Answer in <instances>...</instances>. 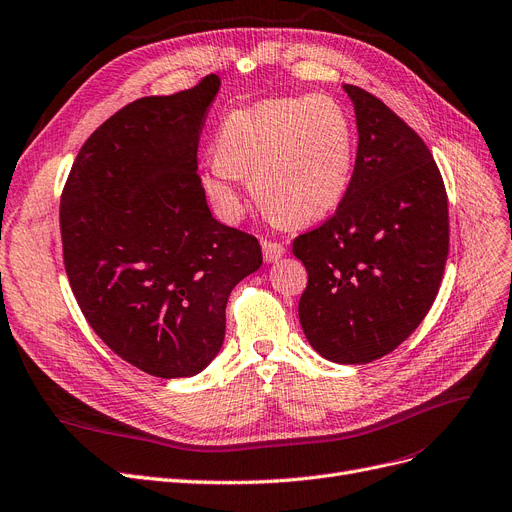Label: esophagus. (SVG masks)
<instances>
[{"mask_svg": "<svg viewBox=\"0 0 512 512\" xmlns=\"http://www.w3.org/2000/svg\"><path fill=\"white\" fill-rule=\"evenodd\" d=\"M261 249H263V257H266V261H278L282 255H285V246H282L280 242L276 240H261Z\"/></svg>", "mask_w": 512, "mask_h": 512, "instance_id": "obj_1", "label": "esophagus"}]
</instances>
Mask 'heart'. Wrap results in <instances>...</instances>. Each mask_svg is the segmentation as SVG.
I'll return each instance as SVG.
<instances>
[{
    "instance_id": "b5f03b06",
    "label": "heart",
    "mask_w": 512,
    "mask_h": 512,
    "mask_svg": "<svg viewBox=\"0 0 512 512\" xmlns=\"http://www.w3.org/2000/svg\"><path fill=\"white\" fill-rule=\"evenodd\" d=\"M215 156L204 187L225 215L238 213L236 185L253 175V194L268 215L308 223L329 215L346 194L354 130L344 105L327 94L270 99L221 122Z\"/></svg>"
}]
</instances>
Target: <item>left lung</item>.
Returning a JSON list of instances; mask_svg holds the SVG:
<instances>
[{
  "label": "left lung",
  "instance_id": "8db88e82",
  "mask_svg": "<svg viewBox=\"0 0 512 512\" xmlns=\"http://www.w3.org/2000/svg\"><path fill=\"white\" fill-rule=\"evenodd\" d=\"M358 149L335 213L293 240L308 270L299 323L333 363L365 365L418 329L449 253L441 170L418 132L371 92L344 84Z\"/></svg>",
  "mask_w": 512,
  "mask_h": 512
}]
</instances>
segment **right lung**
I'll list each match as a JSON object with an SVG mask.
<instances>
[{
    "instance_id": "1",
    "label": "right lung",
    "mask_w": 512,
    "mask_h": 512,
    "mask_svg": "<svg viewBox=\"0 0 512 512\" xmlns=\"http://www.w3.org/2000/svg\"><path fill=\"white\" fill-rule=\"evenodd\" d=\"M219 84L206 75L113 113L82 145L61 196L65 272L88 325L164 380L213 361L227 297L263 261L255 236L211 215L198 175Z\"/></svg>"
}]
</instances>
